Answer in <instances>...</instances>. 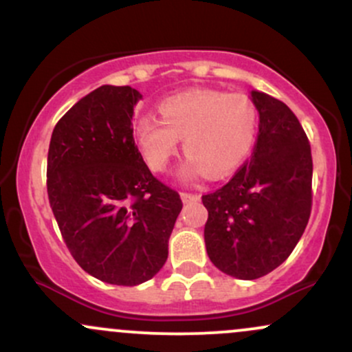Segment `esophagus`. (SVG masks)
<instances>
[{
    "label": "esophagus",
    "instance_id": "34e87169",
    "mask_svg": "<svg viewBox=\"0 0 352 352\" xmlns=\"http://www.w3.org/2000/svg\"><path fill=\"white\" fill-rule=\"evenodd\" d=\"M180 197H182V201H184V204H188V201L200 199V195H197V193H188V192H182Z\"/></svg>",
    "mask_w": 352,
    "mask_h": 352
}]
</instances>
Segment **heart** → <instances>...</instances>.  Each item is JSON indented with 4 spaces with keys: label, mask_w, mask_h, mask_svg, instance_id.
<instances>
[{
    "label": "heart",
    "mask_w": 352,
    "mask_h": 352,
    "mask_svg": "<svg viewBox=\"0 0 352 352\" xmlns=\"http://www.w3.org/2000/svg\"><path fill=\"white\" fill-rule=\"evenodd\" d=\"M162 120L142 116L135 124V142L145 164L164 172L184 139L188 153L182 175L205 172L212 179L228 175L245 162L254 144L258 112L245 94L213 89H190L159 104Z\"/></svg>",
    "instance_id": "heart-1"
}]
</instances>
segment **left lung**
I'll return each instance as SVG.
<instances>
[{
    "mask_svg": "<svg viewBox=\"0 0 352 352\" xmlns=\"http://www.w3.org/2000/svg\"><path fill=\"white\" fill-rule=\"evenodd\" d=\"M260 117L252 159L217 192L208 210L210 261L238 280H256L292 254L311 213L313 159L300 120L281 100L250 92Z\"/></svg>",
    "mask_w": 352,
    "mask_h": 352,
    "instance_id": "1",
    "label": "left lung"
}]
</instances>
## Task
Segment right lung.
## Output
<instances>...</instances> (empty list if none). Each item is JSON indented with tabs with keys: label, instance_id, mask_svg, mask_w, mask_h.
<instances>
[{
	"label": "right lung",
	"instance_id": "obj_1",
	"mask_svg": "<svg viewBox=\"0 0 352 352\" xmlns=\"http://www.w3.org/2000/svg\"><path fill=\"white\" fill-rule=\"evenodd\" d=\"M140 99L131 86L98 87L60 117L47 152V197L72 258L119 286L160 272L182 210L179 193L152 175L135 145Z\"/></svg>",
	"mask_w": 352,
	"mask_h": 352
}]
</instances>
